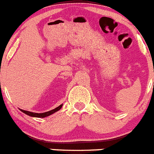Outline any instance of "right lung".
Returning a JSON list of instances; mask_svg holds the SVG:
<instances>
[{
	"label": "right lung",
	"instance_id": "right-lung-1",
	"mask_svg": "<svg viewBox=\"0 0 154 154\" xmlns=\"http://www.w3.org/2000/svg\"><path fill=\"white\" fill-rule=\"evenodd\" d=\"M63 104H61L60 106H58L57 107H56L55 109H53V110H51L50 111H47V112H44V113H34V112H30V111H24V110H22L20 109V111H22L23 113H25L26 115H29V116H31V117H35V118H45V117L47 116H50L52 114L54 113L57 112L61 108Z\"/></svg>",
	"mask_w": 154,
	"mask_h": 154
}]
</instances>
